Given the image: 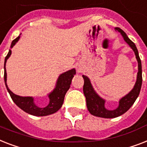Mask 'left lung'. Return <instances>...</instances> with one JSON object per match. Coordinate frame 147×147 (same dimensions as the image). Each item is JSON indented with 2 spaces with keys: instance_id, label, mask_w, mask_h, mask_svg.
Here are the masks:
<instances>
[{
  "instance_id": "1",
  "label": "left lung",
  "mask_w": 147,
  "mask_h": 147,
  "mask_svg": "<svg viewBox=\"0 0 147 147\" xmlns=\"http://www.w3.org/2000/svg\"><path fill=\"white\" fill-rule=\"evenodd\" d=\"M115 30L119 32L124 38V40L128 44L132 50L134 51L138 63V72H137V80L135 83L134 88L128 92L126 96L122 97L119 100V105L114 110H109L105 107V100L101 98L98 94L94 90L92 83L90 82L89 77L83 75L84 79V85H83V93L86 100V106L88 111L91 115L96 117L104 118H114L124 114L130 108H131L136 99L139 96L140 89L142 86V65L141 61L139 57V53L135 44L130 38L127 37L126 33L121 29L116 27Z\"/></svg>"
}]
</instances>
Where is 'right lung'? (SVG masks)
<instances>
[{"label": "right lung", "mask_w": 147, "mask_h": 147, "mask_svg": "<svg viewBox=\"0 0 147 147\" xmlns=\"http://www.w3.org/2000/svg\"><path fill=\"white\" fill-rule=\"evenodd\" d=\"M20 35L13 41L10 45V49H12L16 45V42H18L20 38ZM11 52L12 51L10 49L4 60V82H5L7 90L14 103L25 112L34 116H46L57 112L63 105L64 96L70 88L73 77L76 74V70L74 68H73L71 70H67L60 75L57 80L55 89L48 95L49 98V105L45 107H38L36 105V103L34 102L33 97L17 96L11 92L10 89L8 88L7 84V70H6L5 66L7 61L11 55Z\"/></svg>", "instance_id": "add662e5"}]
</instances>
